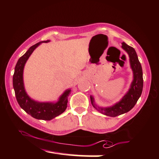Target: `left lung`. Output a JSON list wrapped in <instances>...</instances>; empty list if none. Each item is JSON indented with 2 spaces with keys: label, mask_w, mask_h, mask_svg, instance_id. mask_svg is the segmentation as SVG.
<instances>
[{
  "label": "left lung",
  "mask_w": 159,
  "mask_h": 159,
  "mask_svg": "<svg viewBox=\"0 0 159 159\" xmlns=\"http://www.w3.org/2000/svg\"><path fill=\"white\" fill-rule=\"evenodd\" d=\"M122 47L129 54L131 67L134 72V80L131 83V88L120 102L109 108H97L94 103V98L92 96L90 97L91 103L94 108H96L102 114L113 117L127 112L134 108L141 96L143 88V70L140 62L138 60L136 52L134 48L130 47L125 42L122 44Z\"/></svg>",
  "instance_id": "obj_1"
}]
</instances>
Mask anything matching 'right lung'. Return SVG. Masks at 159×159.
Wrapping results in <instances>:
<instances>
[{"label":"right lung","mask_w":159,"mask_h":159,"mask_svg":"<svg viewBox=\"0 0 159 159\" xmlns=\"http://www.w3.org/2000/svg\"><path fill=\"white\" fill-rule=\"evenodd\" d=\"M49 40L39 42L30 47L26 53L19 59L14 69L13 75V87L17 102L22 109L37 120H51L65 112L67 107V98L71 93V89H67L60 97L56 103L37 102L31 99L25 91L23 72L25 62L33 51L43 42H48Z\"/></svg>","instance_id":"add662e5"}]
</instances>
